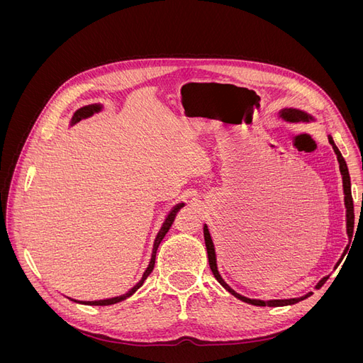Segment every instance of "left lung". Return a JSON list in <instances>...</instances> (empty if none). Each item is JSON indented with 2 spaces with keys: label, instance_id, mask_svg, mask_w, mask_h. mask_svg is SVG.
<instances>
[{
  "label": "left lung",
  "instance_id": "1",
  "mask_svg": "<svg viewBox=\"0 0 363 363\" xmlns=\"http://www.w3.org/2000/svg\"><path fill=\"white\" fill-rule=\"evenodd\" d=\"M280 115L283 116V119L286 121H291V123H296V121H309L312 119V116H309L307 113L298 111V108H283V111L280 112ZM328 142H330L336 156H337V162H339V169H340V174H342V184H344V194H345V207H347V233H348V238L351 239V236H353V232H354V206H353V196H351V183H350V174H348V168H347V163L342 157V155H340V151L337 150V147L335 145V142L332 139V136H328ZM204 242H206V248H207V257H208V265H211V269L213 272L215 279L223 284V286L232 294L235 295L236 298L242 300L248 304H255V306H269V307H279V306H289V304H295L298 303L304 298H307V296H311L312 292H309L307 295L301 296V298H291V300H271V301H262V300H250L247 298V296H242L236 294L232 288L228 286V284L223 280V277L219 276L218 272V268H216V255H215V248H213V242H212V238H211V233H208V228L207 225H204ZM348 250V248H347ZM345 250V251H347ZM328 277H324L320 283L316 284V289H320L323 284L327 281Z\"/></svg>",
  "mask_w": 363,
  "mask_h": 363
}]
</instances>
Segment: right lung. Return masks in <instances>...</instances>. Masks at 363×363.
I'll return each instance as SVG.
<instances>
[{
  "label": "right lung",
  "instance_id": "obj_1",
  "mask_svg": "<svg viewBox=\"0 0 363 363\" xmlns=\"http://www.w3.org/2000/svg\"><path fill=\"white\" fill-rule=\"evenodd\" d=\"M101 111V106H98V104H91V106H84V107H82V108H79V111H77L75 113H74V116H72V121L71 123L72 124H75V123H79V121H82L83 118H87V116H92L95 112H100ZM184 204L182 203V204H177L175 206L172 211L169 212V215H168V218L164 219V223H163V225H162V228H160V232L157 233V236H156V240H155V247H152V256H151V260H150V265H148V268L145 269V272H144V276H142V279L139 280V283L136 284V286H133L131 288L127 294H124V295H121V296H115V298H108V300H100V301H83V304H89V306H111V304H115V303H119V301H123V300H125V298H128L130 295H133L142 284H144V281L147 280V277L150 276L151 274V271H152V268H155V263H156V252H157V248H159V245H160V242H162V239L164 238V235L168 233V230H169V227L172 225V223H174V219H175V215L179 213V211L180 208L183 207ZM75 301V300H74Z\"/></svg>",
  "mask_w": 363,
  "mask_h": 363
}]
</instances>
